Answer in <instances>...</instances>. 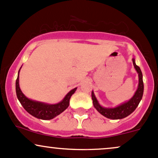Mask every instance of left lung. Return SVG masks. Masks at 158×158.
Here are the masks:
<instances>
[{"mask_svg":"<svg viewBox=\"0 0 158 158\" xmlns=\"http://www.w3.org/2000/svg\"><path fill=\"white\" fill-rule=\"evenodd\" d=\"M132 60L135 70H136L138 73L139 85L134 95L128 101L124 102V103H121V104L117 106L114 107V108H106V107L102 106L99 103L94 91H92V92H91V98H92L93 100L94 106L102 115L105 116L107 118L116 120V119H122L124 118H126L127 116L131 115L133 111L136 110L139 102L141 101L142 98H143L144 91L143 73H142V71L140 70L139 67H138L136 64L134 58H133Z\"/></svg>","mask_w":158,"mask_h":158,"instance_id":"left-lung-1","label":"left lung"}]
</instances>
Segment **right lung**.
<instances>
[{"instance_id": "1", "label": "right lung", "mask_w": 158, "mask_h": 158, "mask_svg": "<svg viewBox=\"0 0 158 158\" xmlns=\"http://www.w3.org/2000/svg\"><path fill=\"white\" fill-rule=\"evenodd\" d=\"M20 69L18 72V77H17L16 82H15V91H16L17 98L19 100L20 103L29 114L39 119L51 120L56 117L57 115H60L69 106L70 99L71 96L75 93L77 88H73L69 91L61 101L58 103H55V104H49V103L33 100L31 99L27 98L21 91L19 87Z\"/></svg>"}]
</instances>
